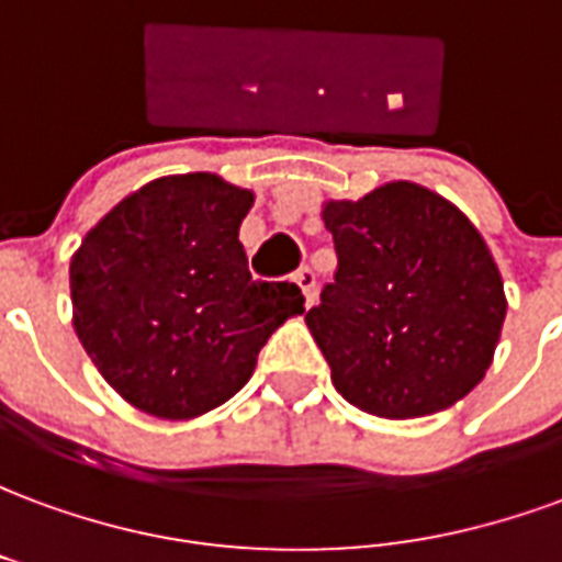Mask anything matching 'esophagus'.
Wrapping results in <instances>:
<instances>
[{
    "label": "esophagus",
    "mask_w": 562,
    "mask_h": 562,
    "mask_svg": "<svg viewBox=\"0 0 562 562\" xmlns=\"http://www.w3.org/2000/svg\"><path fill=\"white\" fill-rule=\"evenodd\" d=\"M294 282L301 285V292H304L306 297V306L316 301V270L313 268H301L297 273H294Z\"/></svg>",
    "instance_id": "34e87169"
}]
</instances>
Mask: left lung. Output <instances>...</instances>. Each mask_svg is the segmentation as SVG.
<instances>
[{"mask_svg":"<svg viewBox=\"0 0 562 562\" xmlns=\"http://www.w3.org/2000/svg\"><path fill=\"white\" fill-rule=\"evenodd\" d=\"M337 273L306 328L346 401L379 418H422L487 373L506 318L491 249L451 201L394 180L328 201Z\"/></svg>","mask_w":562,"mask_h":562,"instance_id":"left-lung-1","label":"left lung"}]
</instances>
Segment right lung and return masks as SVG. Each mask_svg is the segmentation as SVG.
Instances as JSON below:
<instances>
[{"instance_id":"1","label":"right lung","mask_w":562,"mask_h":562,"mask_svg":"<svg viewBox=\"0 0 562 562\" xmlns=\"http://www.w3.org/2000/svg\"><path fill=\"white\" fill-rule=\"evenodd\" d=\"M252 192L207 171L123 198L71 256L83 349L135 409L186 422L244 389L258 352L304 313L294 282L252 280L240 222Z\"/></svg>"}]
</instances>
